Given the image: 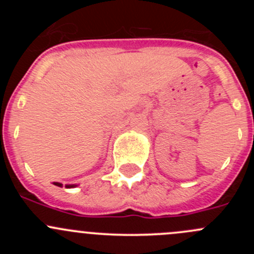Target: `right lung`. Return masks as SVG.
<instances>
[{
    "label": "right lung",
    "instance_id": "add662e5",
    "mask_svg": "<svg viewBox=\"0 0 254 254\" xmlns=\"http://www.w3.org/2000/svg\"><path fill=\"white\" fill-rule=\"evenodd\" d=\"M55 186H58V187H63V184L61 183H58V182H55ZM72 187H76V186H73V184H68V186H66V188H72Z\"/></svg>",
    "mask_w": 254,
    "mask_h": 254
}]
</instances>
